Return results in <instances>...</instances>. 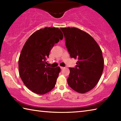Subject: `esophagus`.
Wrapping results in <instances>:
<instances>
[{
  "mask_svg": "<svg viewBox=\"0 0 121 121\" xmlns=\"http://www.w3.org/2000/svg\"><path fill=\"white\" fill-rule=\"evenodd\" d=\"M64 68H65V67H60V68H61V69H63Z\"/></svg>",
  "mask_w": 121,
  "mask_h": 121,
  "instance_id": "obj_1",
  "label": "esophagus"
}]
</instances>
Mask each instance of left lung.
I'll use <instances>...</instances> for the list:
<instances>
[{
    "instance_id": "8db88e82",
    "label": "left lung",
    "mask_w": 121,
    "mask_h": 121,
    "mask_svg": "<svg viewBox=\"0 0 121 121\" xmlns=\"http://www.w3.org/2000/svg\"><path fill=\"white\" fill-rule=\"evenodd\" d=\"M60 29L65 36V45L70 57L78 60L75 68H69L67 82L77 92H87L97 84L103 72L102 51L87 32L76 28Z\"/></svg>"
}]
</instances>
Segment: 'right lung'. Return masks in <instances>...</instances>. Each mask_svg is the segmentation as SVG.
<instances>
[{
	"label": "right lung",
	"mask_w": 121,
	"mask_h": 121,
	"mask_svg": "<svg viewBox=\"0 0 121 121\" xmlns=\"http://www.w3.org/2000/svg\"><path fill=\"white\" fill-rule=\"evenodd\" d=\"M63 37L59 28L45 27L32 34L24 45L19 59V74L33 92L44 95L55 86L61 69L48 67L46 60L54 44Z\"/></svg>",
	"instance_id": "right-lung-1"
}]
</instances>
